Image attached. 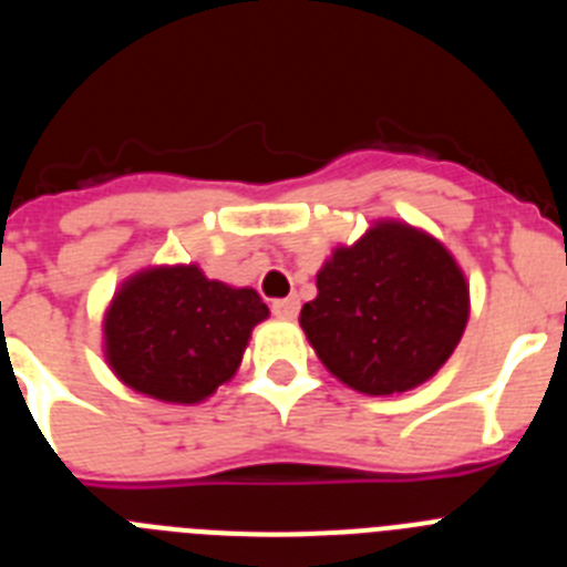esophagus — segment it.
<instances>
[{"label":"esophagus","instance_id":"obj_1","mask_svg":"<svg viewBox=\"0 0 567 567\" xmlns=\"http://www.w3.org/2000/svg\"><path fill=\"white\" fill-rule=\"evenodd\" d=\"M298 309H300L298 298H280V300H275V303H272V312L278 315V318H284V320H292L295 315H298Z\"/></svg>","mask_w":567,"mask_h":567}]
</instances>
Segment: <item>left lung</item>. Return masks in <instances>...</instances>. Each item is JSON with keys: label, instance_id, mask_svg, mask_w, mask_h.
Returning <instances> with one entry per match:
<instances>
[{"label": "left lung", "instance_id": "1", "mask_svg": "<svg viewBox=\"0 0 567 567\" xmlns=\"http://www.w3.org/2000/svg\"><path fill=\"white\" fill-rule=\"evenodd\" d=\"M468 323V284L449 249L417 227L378 221L318 272L300 327L320 363L354 392L417 389L452 358Z\"/></svg>", "mask_w": 567, "mask_h": 567}]
</instances>
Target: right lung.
<instances>
[{
	"instance_id": "right-lung-1",
	"label": "right lung",
	"mask_w": 567,
	"mask_h": 567,
	"mask_svg": "<svg viewBox=\"0 0 567 567\" xmlns=\"http://www.w3.org/2000/svg\"><path fill=\"white\" fill-rule=\"evenodd\" d=\"M269 318L249 287L209 280L195 264L150 267L104 312V358L133 392L193 405L238 372L249 334Z\"/></svg>"
}]
</instances>
